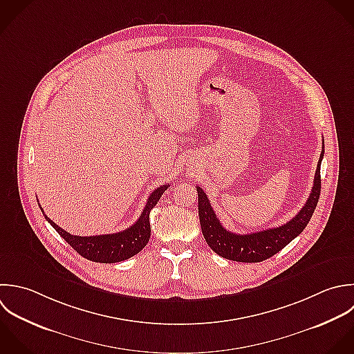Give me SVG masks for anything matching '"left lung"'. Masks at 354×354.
I'll list each match as a JSON object with an SVG mask.
<instances>
[{"label":"left lung","instance_id":"8db88e82","mask_svg":"<svg viewBox=\"0 0 354 354\" xmlns=\"http://www.w3.org/2000/svg\"><path fill=\"white\" fill-rule=\"evenodd\" d=\"M323 156H324V142H323V150H322L316 175H315L312 193L306 204L298 212V215H295L290 222L279 227L250 233V234L232 233L221 225L204 190L201 187H197L200 225H201L203 236L207 244L211 247V250L216 252L219 257L229 261L257 263V262L269 259L270 257L281 251L286 245H288L295 237H298L304 232V229L308 226L317 207L320 192H322L320 167H322Z\"/></svg>","mask_w":354,"mask_h":354}]
</instances>
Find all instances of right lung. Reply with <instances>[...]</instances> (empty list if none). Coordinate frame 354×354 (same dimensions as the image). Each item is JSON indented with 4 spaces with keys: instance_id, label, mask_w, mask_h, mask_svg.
<instances>
[{
    "instance_id": "obj_1",
    "label": "right lung",
    "mask_w": 354,
    "mask_h": 354,
    "mask_svg": "<svg viewBox=\"0 0 354 354\" xmlns=\"http://www.w3.org/2000/svg\"><path fill=\"white\" fill-rule=\"evenodd\" d=\"M169 185H162L157 187L150 197L147 198L146 207L140 214L139 219L128 229L113 233V234H102V236H73L59 227L55 222H52L46 215L45 219L50 223V226L68 243L81 257L88 261L99 262V263H115L122 262L138 252H140L150 239V211L154 208L161 194L168 189ZM41 208V207H39ZM42 211V208H41Z\"/></svg>"
}]
</instances>
